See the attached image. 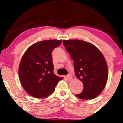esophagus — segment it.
<instances>
[{"mask_svg":"<svg viewBox=\"0 0 123 123\" xmlns=\"http://www.w3.org/2000/svg\"><path fill=\"white\" fill-rule=\"evenodd\" d=\"M67 80H68V81H70L72 79V75H71V74H68L67 76Z\"/></svg>","mask_w":123,"mask_h":123,"instance_id":"1","label":"esophagus"}]
</instances>
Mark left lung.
<instances>
[{
    "instance_id": "1",
    "label": "left lung",
    "mask_w": 123,
    "mask_h": 123,
    "mask_svg": "<svg viewBox=\"0 0 123 123\" xmlns=\"http://www.w3.org/2000/svg\"><path fill=\"white\" fill-rule=\"evenodd\" d=\"M65 49L74 60L75 74L83 83V90L75 95L81 99H92L104 90L108 80L105 58L95 46L79 40H63Z\"/></svg>"
}]
</instances>
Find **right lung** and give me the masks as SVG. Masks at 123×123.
Returning <instances> with one entry per match:
<instances>
[{"mask_svg": "<svg viewBox=\"0 0 123 123\" xmlns=\"http://www.w3.org/2000/svg\"><path fill=\"white\" fill-rule=\"evenodd\" d=\"M62 40L37 42L30 46L22 57L19 66V78L26 92L36 98H44L55 91L62 78L54 73L52 53Z\"/></svg>", "mask_w": 123, "mask_h": 123, "instance_id": "obj_1", "label": "right lung"}]
</instances>
